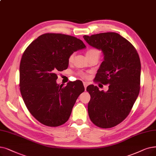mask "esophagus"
I'll list each match as a JSON object with an SVG mask.
<instances>
[{
  "label": "esophagus",
  "instance_id": "obj_1",
  "mask_svg": "<svg viewBox=\"0 0 156 156\" xmlns=\"http://www.w3.org/2000/svg\"><path fill=\"white\" fill-rule=\"evenodd\" d=\"M83 85H84V87H85V89L86 90V89H87V87L88 86V83H87V82H83Z\"/></svg>",
  "mask_w": 156,
  "mask_h": 156
}]
</instances>
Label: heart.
I'll return each instance as SVG.
<instances>
[{
    "label": "heart",
    "mask_w": 156,
    "mask_h": 156,
    "mask_svg": "<svg viewBox=\"0 0 156 156\" xmlns=\"http://www.w3.org/2000/svg\"><path fill=\"white\" fill-rule=\"evenodd\" d=\"M99 55H100L99 50L98 49H97V48H94L89 49L86 52V55H87V57H89L94 56V55H98V56L99 57ZM74 53L70 54L69 57H68V61L69 62H73V60L74 59ZM78 74L81 77L84 78L87 77V74L86 73H79Z\"/></svg>",
    "instance_id": "b5f03b06"
}]
</instances>
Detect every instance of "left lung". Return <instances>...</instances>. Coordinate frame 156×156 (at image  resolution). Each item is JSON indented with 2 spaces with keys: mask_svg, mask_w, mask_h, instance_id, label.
Here are the masks:
<instances>
[{
  "mask_svg": "<svg viewBox=\"0 0 156 156\" xmlns=\"http://www.w3.org/2000/svg\"><path fill=\"white\" fill-rule=\"evenodd\" d=\"M90 46L102 50L104 60L95 82L108 85V90L97 86L87 87L90 95L88 113L93 124L111 128L122 122L129 114L140 89L141 63L134 46L115 32L84 36Z\"/></svg>",
  "mask_w": 156,
  "mask_h": 156,
  "instance_id": "left-lung-1",
  "label": "left lung"
}]
</instances>
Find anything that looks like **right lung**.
<instances>
[{
  "instance_id": "1",
  "label": "right lung",
  "mask_w": 156,
  "mask_h": 156,
  "mask_svg": "<svg viewBox=\"0 0 156 156\" xmlns=\"http://www.w3.org/2000/svg\"><path fill=\"white\" fill-rule=\"evenodd\" d=\"M85 47L74 36L46 33L25 49L20 64V90L28 110L39 122L57 127L68 120L85 89L80 80L58 85L57 73L67 68L70 54Z\"/></svg>"
}]
</instances>
